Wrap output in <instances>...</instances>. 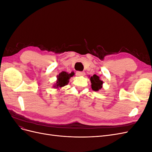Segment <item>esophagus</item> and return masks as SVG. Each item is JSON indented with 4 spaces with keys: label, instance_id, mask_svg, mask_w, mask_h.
Instances as JSON below:
<instances>
[{
    "label": "esophagus",
    "instance_id": "34e87169",
    "mask_svg": "<svg viewBox=\"0 0 152 152\" xmlns=\"http://www.w3.org/2000/svg\"><path fill=\"white\" fill-rule=\"evenodd\" d=\"M76 74H77V76H83V75H84L85 73H84V72L77 71V72H76Z\"/></svg>",
    "mask_w": 152,
    "mask_h": 152
}]
</instances>
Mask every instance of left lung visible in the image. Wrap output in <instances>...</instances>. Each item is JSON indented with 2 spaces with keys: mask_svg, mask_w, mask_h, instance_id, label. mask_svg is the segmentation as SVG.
<instances>
[{
  "mask_svg": "<svg viewBox=\"0 0 152 152\" xmlns=\"http://www.w3.org/2000/svg\"><path fill=\"white\" fill-rule=\"evenodd\" d=\"M91 82V87L92 89L94 91H98L102 88L103 81L99 79V77L96 75H94L93 76L91 77L90 78Z\"/></svg>",
  "mask_w": 152,
  "mask_h": 152,
  "instance_id": "8db88e82",
  "label": "left lung"
}]
</instances>
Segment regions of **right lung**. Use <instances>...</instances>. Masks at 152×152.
I'll return each mask as SVG.
<instances>
[{"label":"right lung","instance_id":"right-lung-1","mask_svg":"<svg viewBox=\"0 0 152 152\" xmlns=\"http://www.w3.org/2000/svg\"><path fill=\"white\" fill-rule=\"evenodd\" d=\"M74 73L72 72L71 73H68L66 72H62L57 76L56 83L54 86L55 88H59V87H64L67 85L69 82L70 78L73 77Z\"/></svg>","mask_w":152,"mask_h":152}]
</instances>
